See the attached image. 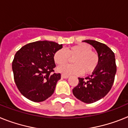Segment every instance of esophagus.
Listing matches in <instances>:
<instances>
[{
    "label": "esophagus",
    "instance_id": "1",
    "mask_svg": "<svg viewBox=\"0 0 128 128\" xmlns=\"http://www.w3.org/2000/svg\"><path fill=\"white\" fill-rule=\"evenodd\" d=\"M62 78H64V79H67V78H69V76L66 75V74H62Z\"/></svg>",
    "mask_w": 128,
    "mask_h": 128
}]
</instances>
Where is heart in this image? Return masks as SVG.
<instances>
[{
  "instance_id": "1",
  "label": "heart",
  "mask_w": 128,
  "mask_h": 128,
  "mask_svg": "<svg viewBox=\"0 0 128 128\" xmlns=\"http://www.w3.org/2000/svg\"><path fill=\"white\" fill-rule=\"evenodd\" d=\"M72 60L73 65H64ZM54 61L58 66L57 70L67 74H90L97 68L99 62V55L92 50V47L86 44H80L68 47L65 51L60 49L54 53ZM63 64V66H62Z\"/></svg>"
}]
</instances>
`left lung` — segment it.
Listing matches in <instances>:
<instances>
[{"instance_id": "left-lung-1", "label": "left lung", "mask_w": 128, "mask_h": 128, "mask_svg": "<svg viewBox=\"0 0 128 128\" xmlns=\"http://www.w3.org/2000/svg\"><path fill=\"white\" fill-rule=\"evenodd\" d=\"M82 42L96 48L99 62L92 75L84 79L78 78L79 83L72 90V92L77 99L90 104L100 100L109 92L115 80L117 66L115 54L106 45L91 40Z\"/></svg>"}]
</instances>
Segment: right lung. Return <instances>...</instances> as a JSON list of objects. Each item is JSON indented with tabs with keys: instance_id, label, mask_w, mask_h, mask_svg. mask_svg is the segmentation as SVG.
Segmentation results:
<instances>
[{
	"instance_id": "1",
	"label": "right lung",
	"mask_w": 128,
	"mask_h": 128,
	"mask_svg": "<svg viewBox=\"0 0 128 128\" xmlns=\"http://www.w3.org/2000/svg\"><path fill=\"white\" fill-rule=\"evenodd\" d=\"M63 45L54 42L37 41L23 46L12 63L14 80L25 98L42 102L54 93L61 74L54 73V53Z\"/></svg>"
}]
</instances>
